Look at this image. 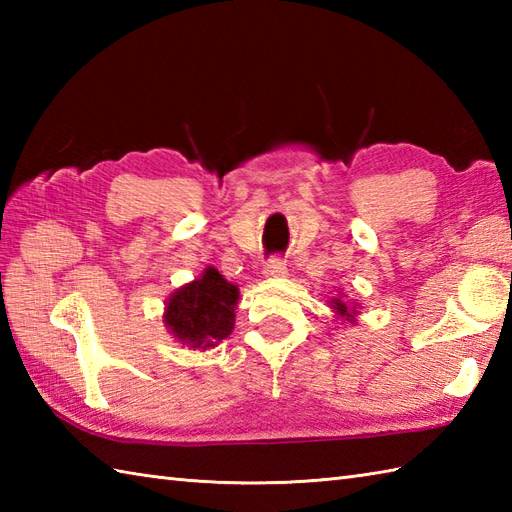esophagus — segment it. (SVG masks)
<instances>
[{
    "label": "esophagus",
    "instance_id": "34e87169",
    "mask_svg": "<svg viewBox=\"0 0 512 512\" xmlns=\"http://www.w3.org/2000/svg\"><path fill=\"white\" fill-rule=\"evenodd\" d=\"M286 262L281 257H270L264 264V275L266 277H284L286 275Z\"/></svg>",
    "mask_w": 512,
    "mask_h": 512
}]
</instances>
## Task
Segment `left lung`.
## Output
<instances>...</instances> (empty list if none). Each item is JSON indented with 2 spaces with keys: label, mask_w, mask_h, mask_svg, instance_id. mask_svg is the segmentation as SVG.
Masks as SVG:
<instances>
[{
  "label": "left lung",
  "mask_w": 512,
  "mask_h": 512,
  "mask_svg": "<svg viewBox=\"0 0 512 512\" xmlns=\"http://www.w3.org/2000/svg\"><path fill=\"white\" fill-rule=\"evenodd\" d=\"M332 308H334L336 312H339L341 317H345L347 321H354L356 310H354V308H347L341 299H332Z\"/></svg>",
  "instance_id": "1"
}]
</instances>
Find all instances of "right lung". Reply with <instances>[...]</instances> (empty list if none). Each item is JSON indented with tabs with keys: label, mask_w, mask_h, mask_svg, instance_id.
<instances>
[{
	"label": "right lung",
	"mask_w": 512,
	"mask_h": 512,
	"mask_svg": "<svg viewBox=\"0 0 512 512\" xmlns=\"http://www.w3.org/2000/svg\"><path fill=\"white\" fill-rule=\"evenodd\" d=\"M237 299V288L215 268H206L200 279L180 288L169 299L167 328L193 350H206L233 332Z\"/></svg>",
	"instance_id": "right-lung-1"
}]
</instances>
